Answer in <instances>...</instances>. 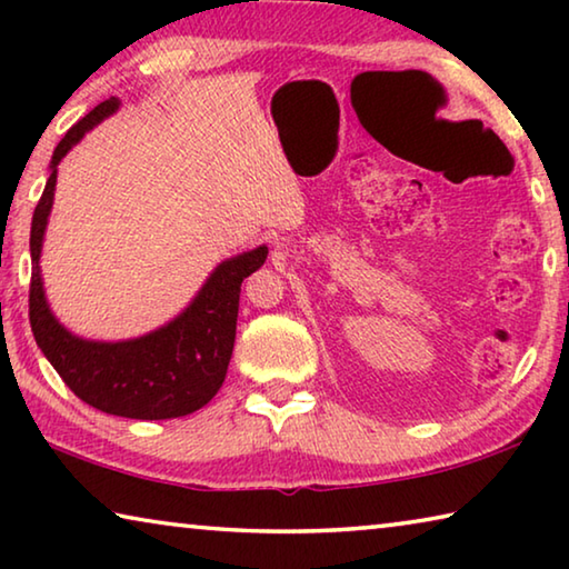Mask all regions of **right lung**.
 <instances>
[{
    "label": "right lung",
    "mask_w": 569,
    "mask_h": 569,
    "mask_svg": "<svg viewBox=\"0 0 569 569\" xmlns=\"http://www.w3.org/2000/svg\"><path fill=\"white\" fill-rule=\"evenodd\" d=\"M118 110V98L100 102L67 130L52 152L50 180L32 216L30 323L47 361L84 403L124 419H178L206 407L223 387L236 343L240 283L266 263L268 246L220 261L176 319L134 339H82L60 323L47 301L40 266L57 166L84 134Z\"/></svg>",
    "instance_id": "right-lung-1"
}]
</instances>
